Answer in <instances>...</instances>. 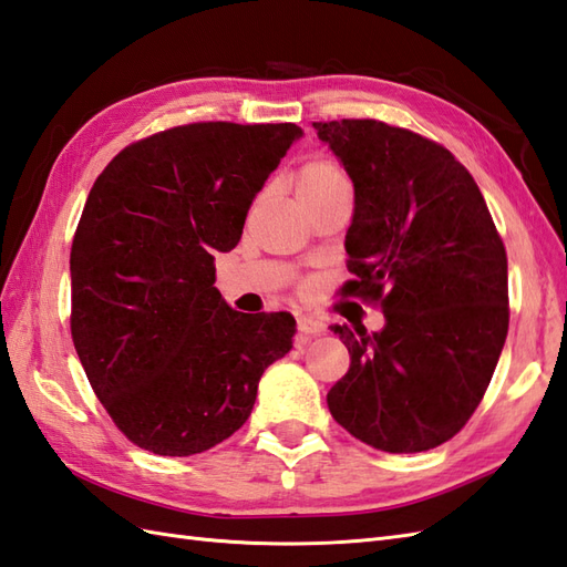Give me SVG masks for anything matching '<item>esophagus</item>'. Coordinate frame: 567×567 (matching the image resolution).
Masks as SVG:
<instances>
[{
	"instance_id": "esophagus-1",
	"label": "esophagus",
	"mask_w": 567,
	"mask_h": 567,
	"mask_svg": "<svg viewBox=\"0 0 567 567\" xmlns=\"http://www.w3.org/2000/svg\"><path fill=\"white\" fill-rule=\"evenodd\" d=\"M297 331L301 336H316V333L323 331V323L311 319V316H299V319H297Z\"/></svg>"
}]
</instances>
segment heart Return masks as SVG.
I'll use <instances>...</instances> for the list:
<instances>
[{"mask_svg": "<svg viewBox=\"0 0 567 567\" xmlns=\"http://www.w3.org/2000/svg\"><path fill=\"white\" fill-rule=\"evenodd\" d=\"M295 190L299 203H313L321 197L350 190L346 171L331 159H309L297 168Z\"/></svg>", "mask_w": 567, "mask_h": 567, "instance_id": "obj_1", "label": "heart"}]
</instances>
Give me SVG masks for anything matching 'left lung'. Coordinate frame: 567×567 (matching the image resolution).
<instances>
[{
	"mask_svg": "<svg viewBox=\"0 0 567 567\" xmlns=\"http://www.w3.org/2000/svg\"><path fill=\"white\" fill-rule=\"evenodd\" d=\"M354 186L343 297L386 316L331 326L350 370L328 411L391 454L452 440L483 401L509 326L507 254L476 181L442 144L381 121L313 123Z\"/></svg>",
	"mask_w": 567,
	"mask_h": 567,
	"instance_id": "left-lung-1",
	"label": "left lung"
}]
</instances>
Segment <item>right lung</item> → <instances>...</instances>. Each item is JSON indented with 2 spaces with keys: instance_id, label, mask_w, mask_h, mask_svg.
Segmentation results:
<instances>
[{
  "instance_id": "add662e5",
  "label": "right lung",
  "mask_w": 567,
  "mask_h": 567,
  "mask_svg": "<svg viewBox=\"0 0 567 567\" xmlns=\"http://www.w3.org/2000/svg\"><path fill=\"white\" fill-rule=\"evenodd\" d=\"M295 123H190L113 156L76 224L72 340L125 437L159 456L207 452L254 411L292 348V313H241L215 287Z\"/></svg>"
}]
</instances>
